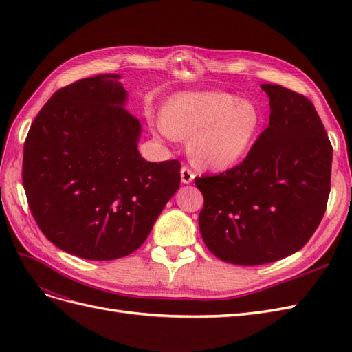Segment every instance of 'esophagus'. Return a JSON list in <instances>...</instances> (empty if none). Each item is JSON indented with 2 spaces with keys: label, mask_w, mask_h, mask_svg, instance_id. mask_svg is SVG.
<instances>
[{
  "label": "esophagus",
  "mask_w": 352,
  "mask_h": 352,
  "mask_svg": "<svg viewBox=\"0 0 352 352\" xmlns=\"http://www.w3.org/2000/svg\"><path fill=\"white\" fill-rule=\"evenodd\" d=\"M194 177H195V175H194V172L192 170H189L188 167H182L180 168V179H182V184H190L194 180Z\"/></svg>",
  "instance_id": "esophagus-1"
}]
</instances>
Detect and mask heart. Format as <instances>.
<instances>
[{
    "label": "heart",
    "instance_id": "obj_1",
    "mask_svg": "<svg viewBox=\"0 0 352 352\" xmlns=\"http://www.w3.org/2000/svg\"><path fill=\"white\" fill-rule=\"evenodd\" d=\"M167 138L188 140V157L199 168L226 170L248 154L261 129L255 104L225 92H186L168 100L158 122Z\"/></svg>",
    "mask_w": 352,
    "mask_h": 352
}]
</instances>
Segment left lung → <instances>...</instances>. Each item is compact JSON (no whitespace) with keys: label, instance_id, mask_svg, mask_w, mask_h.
<instances>
[{"label":"left lung","instance_id":"left-lung-1","mask_svg":"<svg viewBox=\"0 0 352 352\" xmlns=\"http://www.w3.org/2000/svg\"><path fill=\"white\" fill-rule=\"evenodd\" d=\"M270 122L243 162L201 176L198 225L217 258L239 265L278 261L300 251L326 211L332 145L313 102L280 85L263 83Z\"/></svg>","mask_w":352,"mask_h":352}]
</instances>
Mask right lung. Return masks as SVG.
<instances>
[{
  "mask_svg": "<svg viewBox=\"0 0 352 352\" xmlns=\"http://www.w3.org/2000/svg\"><path fill=\"white\" fill-rule=\"evenodd\" d=\"M120 74L80 79L52 94L32 123L23 186L48 241L85 260L136 251L180 185V163L146 162L141 123L124 109Z\"/></svg>",
  "mask_w": 352,
  "mask_h": 352,
  "instance_id": "obj_1",
  "label": "right lung"
}]
</instances>
